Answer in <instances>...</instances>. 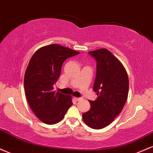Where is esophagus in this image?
<instances>
[{
  "label": "esophagus",
  "instance_id": "obj_1",
  "mask_svg": "<svg viewBox=\"0 0 153 153\" xmlns=\"http://www.w3.org/2000/svg\"><path fill=\"white\" fill-rule=\"evenodd\" d=\"M74 100H76V101L78 102V101H80V100H82V99L79 98V97H74Z\"/></svg>",
  "mask_w": 153,
  "mask_h": 153
}]
</instances>
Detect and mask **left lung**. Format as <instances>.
Listing matches in <instances>:
<instances>
[{"label": "left lung", "instance_id": "1", "mask_svg": "<svg viewBox=\"0 0 153 153\" xmlns=\"http://www.w3.org/2000/svg\"><path fill=\"white\" fill-rule=\"evenodd\" d=\"M97 61L93 89L95 101H89L90 109L82 114L84 123L100 130L109 125L123 110L127 100L129 79L122 63L106 48L88 52Z\"/></svg>", "mask_w": 153, "mask_h": 153}]
</instances>
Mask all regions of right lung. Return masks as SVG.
Instances as JSON below:
<instances>
[{
	"instance_id": "add662e5",
	"label": "right lung",
	"mask_w": 153,
	"mask_h": 153,
	"mask_svg": "<svg viewBox=\"0 0 153 153\" xmlns=\"http://www.w3.org/2000/svg\"><path fill=\"white\" fill-rule=\"evenodd\" d=\"M79 53L65 46L51 44L37 50L28 63L24 76L25 94L32 111L45 124L60 122L73 105L71 97L56 91L53 85L64 61Z\"/></svg>"
}]
</instances>
